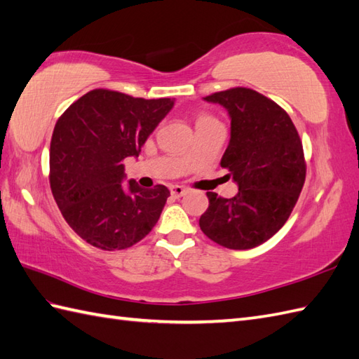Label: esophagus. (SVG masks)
Wrapping results in <instances>:
<instances>
[{
	"label": "esophagus",
	"mask_w": 359,
	"mask_h": 359,
	"mask_svg": "<svg viewBox=\"0 0 359 359\" xmlns=\"http://www.w3.org/2000/svg\"><path fill=\"white\" fill-rule=\"evenodd\" d=\"M187 191H188L187 188H183V187H180V185H172V187H171V194H172L174 197L185 196Z\"/></svg>",
	"instance_id": "obj_1"
}]
</instances>
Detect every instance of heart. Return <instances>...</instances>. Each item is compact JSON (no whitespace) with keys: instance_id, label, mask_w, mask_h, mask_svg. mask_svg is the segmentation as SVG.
Wrapping results in <instances>:
<instances>
[{"instance_id":"obj_1","label":"heart","mask_w":359,"mask_h":359,"mask_svg":"<svg viewBox=\"0 0 359 359\" xmlns=\"http://www.w3.org/2000/svg\"><path fill=\"white\" fill-rule=\"evenodd\" d=\"M215 123H218V121H217V119H215L212 115H209V114H201V115H198V116H197L196 126H197V127H203V126L215 124Z\"/></svg>"}]
</instances>
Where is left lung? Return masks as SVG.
Returning <instances> with one entry per match:
<instances>
[{
	"instance_id": "8db88e82",
	"label": "left lung",
	"mask_w": 359,
	"mask_h": 359,
	"mask_svg": "<svg viewBox=\"0 0 359 359\" xmlns=\"http://www.w3.org/2000/svg\"><path fill=\"white\" fill-rule=\"evenodd\" d=\"M205 100L231 116V141L219 163L231 171L238 194L206 192L209 208L198 224L227 249H253L287 223L297 203L306 177L300 136L290 115L253 89L232 88Z\"/></svg>"
}]
</instances>
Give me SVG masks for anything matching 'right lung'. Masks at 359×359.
I'll use <instances>...</instances> for the list:
<instances>
[{"label":"right lung","instance_id":"right-lung-1","mask_svg":"<svg viewBox=\"0 0 359 359\" xmlns=\"http://www.w3.org/2000/svg\"><path fill=\"white\" fill-rule=\"evenodd\" d=\"M172 106L171 98L144 100L94 89L57 119L50 145V187L63 218L81 240L101 250H123L158 223L168 188L123 183V161L140 156Z\"/></svg>","mask_w":359,"mask_h":359}]
</instances>
